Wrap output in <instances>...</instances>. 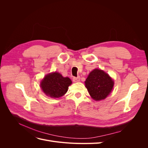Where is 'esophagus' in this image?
<instances>
[{"instance_id": "esophagus-1", "label": "esophagus", "mask_w": 148, "mask_h": 148, "mask_svg": "<svg viewBox=\"0 0 148 148\" xmlns=\"http://www.w3.org/2000/svg\"><path fill=\"white\" fill-rule=\"evenodd\" d=\"M73 81L75 83L79 82L80 81V77H73Z\"/></svg>"}]
</instances>
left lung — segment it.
I'll use <instances>...</instances> for the list:
<instances>
[{
	"label": "left lung",
	"mask_w": 148,
	"mask_h": 148,
	"mask_svg": "<svg viewBox=\"0 0 148 148\" xmlns=\"http://www.w3.org/2000/svg\"><path fill=\"white\" fill-rule=\"evenodd\" d=\"M84 83L89 95L95 101L106 99L112 90L114 84L108 74L97 69L89 73Z\"/></svg>",
	"instance_id": "1"
}]
</instances>
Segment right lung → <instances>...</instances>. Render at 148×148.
<instances>
[{
	"instance_id": "right-lung-1",
	"label": "right lung",
	"mask_w": 148,
	"mask_h": 148,
	"mask_svg": "<svg viewBox=\"0 0 148 148\" xmlns=\"http://www.w3.org/2000/svg\"><path fill=\"white\" fill-rule=\"evenodd\" d=\"M71 83L72 82L69 77H64L60 73L56 71L46 75L41 82L40 86L47 96L59 98L67 92Z\"/></svg>"
}]
</instances>
